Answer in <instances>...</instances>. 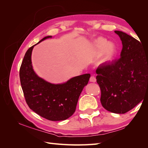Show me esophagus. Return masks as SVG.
I'll return each instance as SVG.
<instances>
[{
  "mask_svg": "<svg viewBox=\"0 0 148 148\" xmlns=\"http://www.w3.org/2000/svg\"><path fill=\"white\" fill-rule=\"evenodd\" d=\"M89 82L95 83L96 82V78L95 77H94V76H91V77H90V78H89Z\"/></svg>",
  "mask_w": 148,
  "mask_h": 148,
  "instance_id": "34e87169",
  "label": "esophagus"
}]
</instances>
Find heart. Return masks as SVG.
Segmentation results:
<instances>
[{
    "label": "heart",
    "instance_id": "heart-1",
    "mask_svg": "<svg viewBox=\"0 0 148 148\" xmlns=\"http://www.w3.org/2000/svg\"><path fill=\"white\" fill-rule=\"evenodd\" d=\"M93 49L98 55L101 56L105 53L106 61H112L114 59L116 53L115 46L104 38L99 37L94 41Z\"/></svg>",
    "mask_w": 148,
    "mask_h": 148
}]
</instances>
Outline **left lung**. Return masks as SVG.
I'll return each mask as SVG.
<instances>
[{
	"label": "left lung",
	"instance_id": "obj_1",
	"mask_svg": "<svg viewBox=\"0 0 148 148\" xmlns=\"http://www.w3.org/2000/svg\"><path fill=\"white\" fill-rule=\"evenodd\" d=\"M122 43L120 57L96 70L101 104L107 110L125 114L134 108L148 91V51L140 41L115 31Z\"/></svg>",
	"mask_w": 148,
	"mask_h": 148
}]
</instances>
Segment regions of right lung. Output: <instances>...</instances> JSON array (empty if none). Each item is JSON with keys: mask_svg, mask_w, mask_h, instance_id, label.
Segmentation results:
<instances>
[{"mask_svg": "<svg viewBox=\"0 0 148 148\" xmlns=\"http://www.w3.org/2000/svg\"><path fill=\"white\" fill-rule=\"evenodd\" d=\"M52 36L44 37L26 51L20 69V78L26 103L42 117L51 121L66 120L75 112L78 98L88 84L90 74L70 79L62 84H52L34 71L31 53L34 46Z\"/></svg>", "mask_w": 148, "mask_h": 148, "instance_id": "add662e5", "label": "right lung"}]
</instances>
